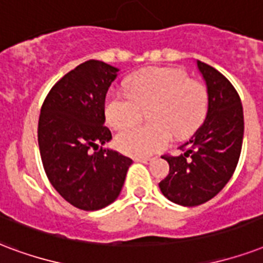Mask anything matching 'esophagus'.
Here are the masks:
<instances>
[{"label": "esophagus", "mask_w": 263, "mask_h": 263, "mask_svg": "<svg viewBox=\"0 0 263 263\" xmlns=\"http://www.w3.org/2000/svg\"><path fill=\"white\" fill-rule=\"evenodd\" d=\"M135 161H138V163H143V164H150L153 160L149 157H138L135 158Z\"/></svg>", "instance_id": "1"}]
</instances>
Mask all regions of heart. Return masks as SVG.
<instances>
[{
	"label": "heart",
	"instance_id": "heart-1",
	"mask_svg": "<svg viewBox=\"0 0 263 263\" xmlns=\"http://www.w3.org/2000/svg\"><path fill=\"white\" fill-rule=\"evenodd\" d=\"M129 92L110 91L105 103L106 120L116 128H125L116 138L118 149L134 157H147L170 145L176 136L192 135L207 116L208 93L203 84L174 67H150L134 74ZM155 106L156 127H129Z\"/></svg>",
	"mask_w": 263,
	"mask_h": 263
}]
</instances>
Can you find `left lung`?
Instances as JSON below:
<instances>
[{"instance_id": "1", "label": "left lung", "mask_w": 263, "mask_h": 263, "mask_svg": "<svg viewBox=\"0 0 263 263\" xmlns=\"http://www.w3.org/2000/svg\"><path fill=\"white\" fill-rule=\"evenodd\" d=\"M208 93V110L179 156H164L170 174L158 186L172 203L194 207L215 197L237 167L244 135L241 100L228 78L197 60Z\"/></svg>"}]
</instances>
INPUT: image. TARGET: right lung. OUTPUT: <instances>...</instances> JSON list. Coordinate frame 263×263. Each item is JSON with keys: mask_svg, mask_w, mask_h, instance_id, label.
I'll return each instance as SVG.
<instances>
[{"mask_svg": "<svg viewBox=\"0 0 263 263\" xmlns=\"http://www.w3.org/2000/svg\"><path fill=\"white\" fill-rule=\"evenodd\" d=\"M120 70L87 60L60 78L44 100L38 146L51 185L67 203L98 211L118 197L132 160L99 147L111 140L105 99ZM92 148H99L91 153Z\"/></svg>", "mask_w": 263, "mask_h": 263, "instance_id": "add662e5", "label": "right lung"}]
</instances>
